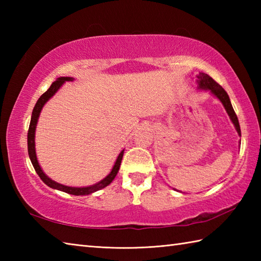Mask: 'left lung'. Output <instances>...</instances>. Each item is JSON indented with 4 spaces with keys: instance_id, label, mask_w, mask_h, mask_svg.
<instances>
[{
    "instance_id": "1",
    "label": "left lung",
    "mask_w": 261,
    "mask_h": 261,
    "mask_svg": "<svg viewBox=\"0 0 261 261\" xmlns=\"http://www.w3.org/2000/svg\"><path fill=\"white\" fill-rule=\"evenodd\" d=\"M197 84L199 90H205V91H210V93H212L214 96L218 97L221 103L223 104V107L226 111V113L229 114L230 119L232 121V123L234 124L236 130L238 132V135L241 137V130H240V124L239 121H238V116L234 112L233 108H232V104L230 102V98L228 93L224 91V88L222 86H220L218 83H216L212 77H210L207 74L205 73H199L197 76Z\"/></svg>"
}]
</instances>
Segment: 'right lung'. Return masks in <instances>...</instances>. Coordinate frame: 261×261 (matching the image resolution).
Instances as JSON below:
<instances>
[{"instance_id": "right-lung-1", "label": "right lung", "mask_w": 261, "mask_h": 261, "mask_svg": "<svg viewBox=\"0 0 261 261\" xmlns=\"http://www.w3.org/2000/svg\"><path fill=\"white\" fill-rule=\"evenodd\" d=\"M74 81L73 77H59L56 81H55L51 86L48 88V90L42 94V95L39 97V99L37 101L35 108H33L32 111V115H31V121H30V125H29V131H28V153H29V157L30 160L32 163L33 168H35L36 173L40 177L41 180L45 182V184L49 187L54 188V190H58V191H62L65 193H68L71 194V195H88V194H92L96 191L102 190V188L107 187L108 185H110L112 180L115 178L116 174H118V171L120 169V165H121V160L122 157H123V152L124 150H122L119 156L118 159H116V162L113 166L112 170H111V173L105 177L104 179H102L101 181L96 182V184L91 185V186H86V187H70V186H66L63 184H59V182H56L55 180H53L51 178H49V177L43 173L40 165L38 163V159H37V154H36V143H35V134H36V127H37V122L39 119V115H40L41 110L43 108V105H45L48 101L49 98H51L55 93H56L62 85L64 84L65 82H71Z\"/></svg>"}]
</instances>
